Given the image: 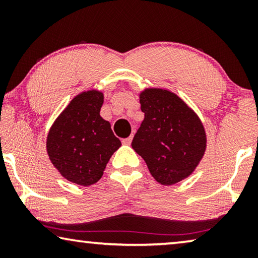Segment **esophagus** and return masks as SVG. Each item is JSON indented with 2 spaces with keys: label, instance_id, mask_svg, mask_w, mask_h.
Masks as SVG:
<instances>
[{
  "label": "esophagus",
  "instance_id": "obj_1",
  "mask_svg": "<svg viewBox=\"0 0 258 258\" xmlns=\"http://www.w3.org/2000/svg\"><path fill=\"white\" fill-rule=\"evenodd\" d=\"M123 145H125V146H130L131 145V142H132V135H131V137H128V138H126V139H123Z\"/></svg>",
  "mask_w": 258,
  "mask_h": 258
}]
</instances>
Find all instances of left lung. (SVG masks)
Segmentation results:
<instances>
[{"instance_id":"obj_1","label":"left lung","mask_w":258,"mask_h":258,"mask_svg":"<svg viewBox=\"0 0 258 258\" xmlns=\"http://www.w3.org/2000/svg\"><path fill=\"white\" fill-rule=\"evenodd\" d=\"M145 119L132 148L145 159L151 175L164 185L194 172L206 149V134L197 115L174 93L150 89L140 95Z\"/></svg>"}]
</instances>
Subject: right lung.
Wrapping results in <instances>:
<instances>
[{
  "label": "right lung",
  "mask_w": 258,
  "mask_h": 258,
  "mask_svg": "<svg viewBox=\"0 0 258 258\" xmlns=\"http://www.w3.org/2000/svg\"><path fill=\"white\" fill-rule=\"evenodd\" d=\"M102 93L84 92L73 100L50 130L47 154L61 175L80 185L101 178L107 163L121 146L109 121L100 116Z\"/></svg>",
  "instance_id": "1"
}]
</instances>
